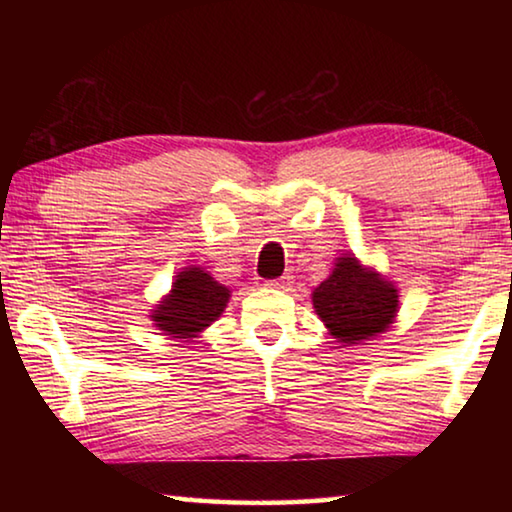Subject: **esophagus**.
Returning a JSON list of instances; mask_svg holds the SVG:
<instances>
[{
    "instance_id": "1",
    "label": "esophagus",
    "mask_w": 512,
    "mask_h": 512,
    "mask_svg": "<svg viewBox=\"0 0 512 512\" xmlns=\"http://www.w3.org/2000/svg\"><path fill=\"white\" fill-rule=\"evenodd\" d=\"M268 287L271 289H282V291H289L291 289V284H293V275H282L280 280H271V282H266Z\"/></svg>"
}]
</instances>
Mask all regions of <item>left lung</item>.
Wrapping results in <instances>:
<instances>
[{"label": "left lung", "mask_w": 512, "mask_h": 512, "mask_svg": "<svg viewBox=\"0 0 512 512\" xmlns=\"http://www.w3.org/2000/svg\"><path fill=\"white\" fill-rule=\"evenodd\" d=\"M311 302L329 334L345 345L386 332L400 309L395 284L352 255L336 259L332 275L314 289Z\"/></svg>", "instance_id": "left-lung-1"}]
</instances>
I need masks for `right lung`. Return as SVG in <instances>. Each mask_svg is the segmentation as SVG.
<instances>
[{
    "label": "right lung",
    "mask_w": 512,
    "mask_h": 512,
    "mask_svg": "<svg viewBox=\"0 0 512 512\" xmlns=\"http://www.w3.org/2000/svg\"><path fill=\"white\" fill-rule=\"evenodd\" d=\"M228 300V287L216 282L201 266H189L176 275L169 296L153 309L151 320L173 339H196L223 314Z\"/></svg>",
    "instance_id": "1"
}]
</instances>
